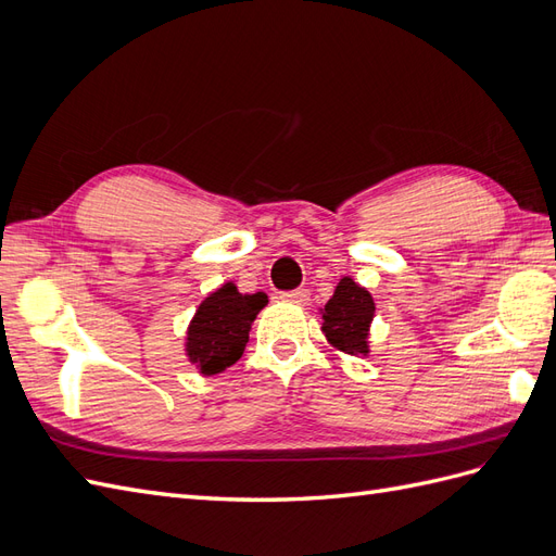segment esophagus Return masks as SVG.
Listing matches in <instances>:
<instances>
[{"mask_svg": "<svg viewBox=\"0 0 556 556\" xmlns=\"http://www.w3.org/2000/svg\"><path fill=\"white\" fill-rule=\"evenodd\" d=\"M282 301H288V304H308V290H292V292H282L280 294Z\"/></svg>", "mask_w": 556, "mask_h": 556, "instance_id": "34e87169", "label": "esophagus"}]
</instances>
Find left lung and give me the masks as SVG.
<instances>
[{"mask_svg": "<svg viewBox=\"0 0 556 556\" xmlns=\"http://www.w3.org/2000/svg\"><path fill=\"white\" fill-rule=\"evenodd\" d=\"M319 313H323V333L333 350L355 357H366L371 352L368 331L376 317V304L366 288L343 276Z\"/></svg>", "mask_w": 556, "mask_h": 556, "instance_id": "obj_1", "label": "left lung"}]
</instances>
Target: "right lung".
Wrapping results in <instances>:
<instances>
[{"label":"right lung","mask_w":556,"mask_h":556,"mask_svg":"<svg viewBox=\"0 0 556 556\" xmlns=\"http://www.w3.org/2000/svg\"><path fill=\"white\" fill-rule=\"evenodd\" d=\"M268 304L264 292L243 294L233 282L201 301L185 336V355L201 376H217L243 355L257 313Z\"/></svg>","instance_id":"1"}]
</instances>
